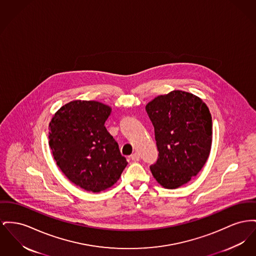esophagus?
<instances>
[{"instance_id":"esophagus-1","label":"esophagus","mask_w":256,"mask_h":256,"mask_svg":"<svg viewBox=\"0 0 256 256\" xmlns=\"http://www.w3.org/2000/svg\"><path fill=\"white\" fill-rule=\"evenodd\" d=\"M130 158L134 160V162H138L140 160V154L138 152H134L130 156Z\"/></svg>"}]
</instances>
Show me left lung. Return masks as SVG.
Instances as JSON below:
<instances>
[{
  "mask_svg": "<svg viewBox=\"0 0 256 256\" xmlns=\"http://www.w3.org/2000/svg\"><path fill=\"white\" fill-rule=\"evenodd\" d=\"M146 111L158 150L152 174L166 188H177L199 173L210 154L209 108L192 94L173 90L154 98Z\"/></svg>",
  "mask_w": 256,
  "mask_h": 256,
  "instance_id": "1",
  "label": "left lung"
}]
</instances>
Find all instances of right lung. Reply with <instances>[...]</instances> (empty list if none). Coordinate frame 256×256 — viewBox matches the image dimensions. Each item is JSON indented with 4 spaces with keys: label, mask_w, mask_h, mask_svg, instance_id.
Wrapping results in <instances>:
<instances>
[{
    "label": "right lung",
    "mask_w": 256,
    "mask_h": 256,
    "mask_svg": "<svg viewBox=\"0 0 256 256\" xmlns=\"http://www.w3.org/2000/svg\"><path fill=\"white\" fill-rule=\"evenodd\" d=\"M111 108L74 100L60 107L49 124V146L62 172L81 188L100 192L119 180L128 166L104 126Z\"/></svg>",
    "instance_id": "obj_1"
}]
</instances>
